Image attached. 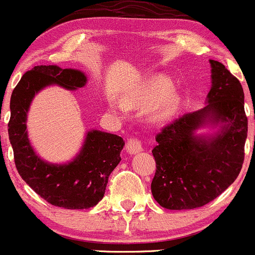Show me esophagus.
I'll use <instances>...</instances> for the list:
<instances>
[{"label": "esophagus", "mask_w": 255, "mask_h": 255, "mask_svg": "<svg viewBox=\"0 0 255 255\" xmlns=\"http://www.w3.org/2000/svg\"><path fill=\"white\" fill-rule=\"evenodd\" d=\"M127 150L130 154H137V153L142 152V144L141 141L137 138H130L127 143Z\"/></svg>", "instance_id": "esophagus-1"}]
</instances>
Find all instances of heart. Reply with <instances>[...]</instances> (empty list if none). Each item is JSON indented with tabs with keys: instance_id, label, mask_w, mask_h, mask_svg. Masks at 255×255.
I'll use <instances>...</instances> for the list:
<instances>
[{
	"instance_id": "b5f03b06",
	"label": "heart",
	"mask_w": 255,
	"mask_h": 255,
	"mask_svg": "<svg viewBox=\"0 0 255 255\" xmlns=\"http://www.w3.org/2000/svg\"><path fill=\"white\" fill-rule=\"evenodd\" d=\"M172 84L166 76L158 75L146 81L138 89L128 92L123 97V103H113L111 108L113 111L124 112L125 107H147L160 101L153 109V119L157 122H164L169 119L176 112L180 103V96L171 91Z\"/></svg>"
}]
</instances>
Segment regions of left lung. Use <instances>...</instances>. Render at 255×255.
Segmentation results:
<instances>
[{
    "label": "left lung",
    "instance_id": "obj_1",
    "mask_svg": "<svg viewBox=\"0 0 255 255\" xmlns=\"http://www.w3.org/2000/svg\"><path fill=\"white\" fill-rule=\"evenodd\" d=\"M212 87L204 108L177 118L158 133L150 190L170 210L203 207L234 183L243 159L248 120L240 81L223 63L209 59ZM215 128L201 134V128Z\"/></svg>",
    "mask_w": 255,
    "mask_h": 255
}]
</instances>
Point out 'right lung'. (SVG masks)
Instances as JSON below:
<instances>
[{
  "label": "right lung",
  "mask_w": 255,
  "mask_h": 255,
  "mask_svg": "<svg viewBox=\"0 0 255 255\" xmlns=\"http://www.w3.org/2000/svg\"><path fill=\"white\" fill-rule=\"evenodd\" d=\"M86 84L87 76L81 70L37 65L24 74L10 97L8 136L19 175L45 201L65 209H89L103 198L109 175L122 160L125 142L114 133L92 128L72 160L50 163L31 146L26 120L30 105L41 90L58 85L74 91Z\"/></svg>",
  "instance_id": "right-lung-1"
}]
</instances>
